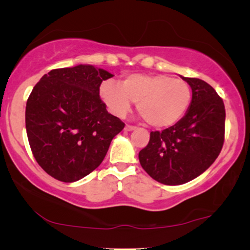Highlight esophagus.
I'll return each instance as SVG.
<instances>
[{
    "label": "esophagus",
    "mask_w": 250,
    "mask_h": 250,
    "mask_svg": "<svg viewBox=\"0 0 250 250\" xmlns=\"http://www.w3.org/2000/svg\"><path fill=\"white\" fill-rule=\"evenodd\" d=\"M134 129H136V127H135V126H133V125H126L125 126V131H127V132L134 131Z\"/></svg>",
    "instance_id": "obj_1"
}]
</instances>
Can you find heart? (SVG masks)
<instances>
[{"label":"heart","mask_w":250,"mask_h":250,"mask_svg":"<svg viewBox=\"0 0 250 250\" xmlns=\"http://www.w3.org/2000/svg\"><path fill=\"white\" fill-rule=\"evenodd\" d=\"M100 95L109 111L125 117L133 101L138 110L153 127H168L176 124L192 100V91L186 81L167 75H131L121 84L105 81L100 86Z\"/></svg>","instance_id":"heart-1"}]
</instances>
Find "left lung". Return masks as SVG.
<instances>
[{
	"label": "left lung",
	"instance_id": "obj_1",
	"mask_svg": "<svg viewBox=\"0 0 250 250\" xmlns=\"http://www.w3.org/2000/svg\"><path fill=\"white\" fill-rule=\"evenodd\" d=\"M192 90L187 114L175 125L150 133L139 152L142 168L158 182L179 186L203 174L224 143L225 108L216 91L199 78L182 77Z\"/></svg>",
	"mask_w": 250,
	"mask_h": 250
}]
</instances>
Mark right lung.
Returning a JSON list of instances; mask_svg holds the SVG:
<instances>
[{
  "label": "right lung",
  "instance_id": "right-lung-1",
  "mask_svg": "<svg viewBox=\"0 0 250 250\" xmlns=\"http://www.w3.org/2000/svg\"><path fill=\"white\" fill-rule=\"evenodd\" d=\"M112 77L90 64L58 68L34 86L26 104V131L34 158L50 176L75 182L97 168L124 128L100 98Z\"/></svg>",
  "mask_w": 250,
  "mask_h": 250
}]
</instances>
